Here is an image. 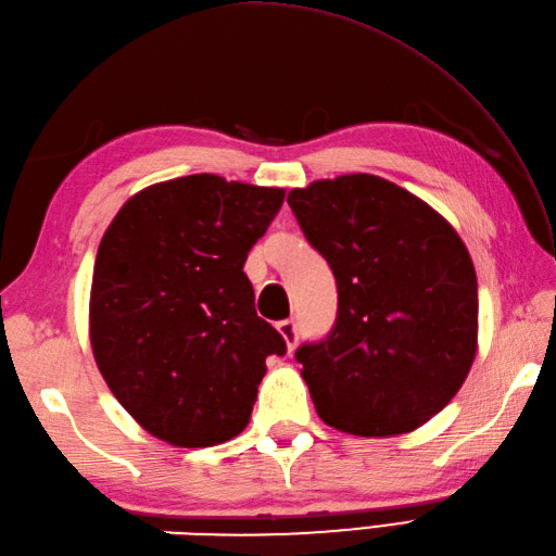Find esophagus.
I'll use <instances>...</instances> for the list:
<instances>
[{
    "mask_svg": "<svg viewBox=\"0 0 556 556\" xmlns=\"http://www.w3.org/2000/svg\"><path fill=\"white\" fill-rule=\"evenodd\" d=\"M277 329H279V334L285 337L289 351L296 349V344H299V323L296 320H281L277 325Z\"/></svg>",
    "mask_w": 556,
    "mask_h": 556,
    "instance_id": "esophagus-1",
    "label": "esophagus"
}]
</instances>
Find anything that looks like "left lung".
Here are the masks:
<instances>
[{
    "mask_svg": "<svg viewBox=\"0 0 556 556\" xmlns=\"http://www.w3.org/2000/svg\"><path fill=\"white\" fill-rule=\"evenodd\" d=\"M287 203L337 279V320L296 349L320 418L399 434L440 413L476 358L478 279L464 241L380 176L293 188Z\"/></svg>",
    "mask_w": 556,
    "mask_h": 556,
    "instance_id": "left-lung-1",
    "label": "left lung"
}]
</instances>
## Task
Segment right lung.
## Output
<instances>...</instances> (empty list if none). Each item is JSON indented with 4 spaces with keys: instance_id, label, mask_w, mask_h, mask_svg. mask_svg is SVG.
<instances>
[{
    "instance_id": "right-lung-1",
    "label": "right lung",
    "mask_w": 556,
    "mask_h": 556,
    "mask_svg": "<svg viewBox=\"0 0 556 556\" xmlns=\"http://www.w3.org/2000/svg\"><path fill=\"white\" fill-rule=\"evenodd\" d=\"M281 203V188L193 174L140 191L104 231L92 353L116 401L160 440H231L251 418L265 358L287 353L243 271Z\"/></svg>"
}]
</instances>
